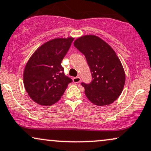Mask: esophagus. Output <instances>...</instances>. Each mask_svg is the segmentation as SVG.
<instances>
[{"instance_id":"34e87169","label":"esophagus","mask_w":151,"mask_h":151,"mask_svg":"<svg viewBox=\"0 0 151 151\" xmlns=\"http://www.w3.org/2000/svg\"><path fill=\"white\" fill-rule=\"evenodd\" d=\"M73 82H74V83H78L81 82V78L79 77V76H77V77L73 78Z\"/></svg>"}]
</instances>
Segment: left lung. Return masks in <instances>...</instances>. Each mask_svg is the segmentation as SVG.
Masks as SVG:
<instances>
[{"label": "left lung", "mask_w": 151, "mask_h": 151, "mask_svg": "<svg viewBox=\"0 0 151 151\" xmlns=\"http://www.w3.org/2000/svg\"><path fill=\"white\" fill-rule=\"evenodd\" d=\"M74 46L86 56L92 74L91 82L81 83L88 100L98 106L114 102L125 83L124 70L115 51L95 35L80 37Z\"/></svg>", "instance_id": "obj_1"}]
</instances>
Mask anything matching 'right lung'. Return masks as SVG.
I'll return each instance as SVG.
<instances>
[{
	"instance_id": "right-lung-1",
	"label": "right lung",
	"mask_w": 151,
	"mask_h": 151,
	"mask_svg": "<svg viewBox=\"0 0 151 151\" xmlns=\"http://www.w3.org/2000/svg\"><path fill=\"white\" fill-rule=\"evenodd\" d=\"M73 38L55 39L37 49L24 70V86L32 100L41 105H51L61 99L72 82L65 76L61 61Z\"/></svg>"
}]
</instances>
